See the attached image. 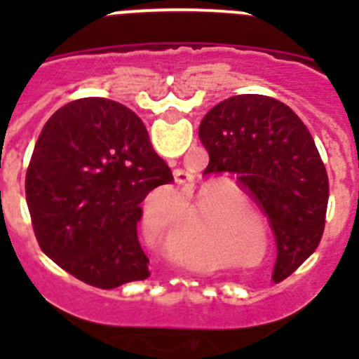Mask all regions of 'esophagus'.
Wrapping results in <instances>:
<instances>
[{
  "mask_svg": "<svg viewBox=\"0 0 359 359\" xmlns=\"http://www.w3.org/2000/svg\"><path fill=\"white\" fill-rule=\"evenodd\" d=\"M174 180H176L177 185H183V187H192V183H194V176L183 169L174 170Z\"/></svg>",
  "mask_w": 359,
  "mask_h": 359,
  "instance_id": "obj_1",
  "label": "esophagus"
}]
</instances>
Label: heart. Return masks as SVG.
<instances>
[{"instance_id":"b5f03b06","label":"heart","mask_w":359,"mask_h":359,"mask_svg":"<svg viewBox=\"0 0 359 359\" xmlns=\"http://www.w3.org/2000/svg\"><path fill=\"white\" fill-rule=\"evenodd\" d=\"M154 243L170 261L192 269L205 271L239 262L231 253L219 246L212 231L194 221L161 228L154 233Z\"/></svg>"}]
</instances>
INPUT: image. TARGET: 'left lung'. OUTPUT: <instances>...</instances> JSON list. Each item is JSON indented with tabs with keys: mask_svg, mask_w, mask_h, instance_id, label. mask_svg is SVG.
Returning <instances> with one entry per match:
<instances>
[{
	"mask_svg": "<svg viewBox=\"0 0 359 359\" xmlns=\"http://www.w3.org/2000/svg\"><path fill=\"white\" fill-rule=\"evenodd\" d=\"M199 138L210 156L205 172L236 176L268 215L273 280L282 282L318 248L325 226L329 177L313 136L286 104L236 95L208 111Z\"/></svg>",
	"mask_w": 359,
	"mask_h": 359,
	"instance_id": "8db88e82",
	"label": "left lung"
}]
</instances>
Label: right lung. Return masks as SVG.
Listing matches in <instances>:
<instances>
[{
  "mask_svg": "<svg viewBox=\"0 0 359 359\" xmlns=\"http://www.w3.org/2000/svg\"><path fill=\"white\" fill-rule=\"evenodd\" d=\"M144 122L107 98H79L44 123L25 189L44 255L79 280L113 290L145 280L140 203L172 182Z\"/></svg>",
  "mask_w": 359,
  "mask_h": 359,
  "instance_id": "right-lung-1",
  "label": "right lung"
}]
</instances>
